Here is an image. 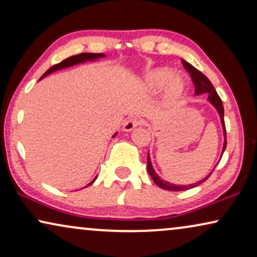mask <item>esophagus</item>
Here are the masks:
<instances>
[{"label":"esophagus","mask_w":257,"mask_h":257,"mask_svg":"<svg viewBox=\"0 0 257 257\" xmlns=\"http://www.w3.org/2000/svg\"><path fill=\"white\" fill-rule=\"evenodd\" d=\"M144 120L143 119H139V118H132L130 119V120L125 121L124 126H122V130H124L125 132H131L135 130L137 126H139L140 124H143Z\"/></svg>","instance_id":"obj_1"}]
</instances>
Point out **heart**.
I'll use <instances>...</instances> for the list:
<instances>
[{
  "label": "heart",
  "mask_w": 257,
  "mask_h": 257,
  "mask_svg": "<svg viewBox=\"0 0 257 257\" xmlns=\"http://www.w3.org/2000/svg\"><path fill=\"white\" fill-rule=\"evenodd\" d=\"M147 86L153 90L163 89L167 85V97L170 99H177L184 93L185 82L179 75H174V72L170 69H156L151 71L146 76Z\"/></svg>",
  "instance_id": "heart-1"
}]
</instances>
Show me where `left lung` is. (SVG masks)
<instances>
[{
	"label": "left lung",
	"instance_id": "8db88e82",
	"mask_svg": "<svg viewBox=\"0 0 257 257\" xmlns=\"http://www.w3.org/2000/svg\"><path fill=\"white\" fill-rule=\"evenodd\" d=\"M182 64H184L185 69L187 70L188 73L192 77V80H193V83H194V86H195V94H196V96H199V94H202V93L208 94V98H207V99H208L209 103L216 108L217 113H219V115H220V120H221V125H222L223 137H224L222 153H221V154H223L224 150H226V146H227V138H226V125H224V119H223L224 111H223L222 100H221L219 94H217L215 89H214L213 84L210 83V80L207 78V77L203 75L202 72H200L198 69H195L194 66H193L192 64H189L188 62L182 61ZM221 157H222V156H221ZM214 168H215V167H214ZM214 168L212 170V172L214 171ZM147 171H149L151 178H152V180L156 182L157 186H159V187L163 188V189H166V191H172V192L187 191V189L194 188V187H196V186L201 185L202 182H205L207 179L210 177V174H212V172H210V173L207 175L206 178L201 179L200 181H196L195 184H191V185H175V184H172V182L165 181L164 179H161L159 175L156 173V171H154V168L152 166V163H151L150 153H149V156H147Z\"/></svg>",
	"mask_w": 257,
	"mask_h": 257
}]
</instances>
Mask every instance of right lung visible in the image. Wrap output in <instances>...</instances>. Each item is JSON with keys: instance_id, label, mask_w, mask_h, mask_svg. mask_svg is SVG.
Wrapping results in <instances>:
<instances>
[{"instance_id": "1", "label": "right lung", "mask_w": 257, "mask_h": 257, "mask_svg": "<svg viewBox=\"0 0 257 257\" xmlns=\"http://www.w3.org/2000/svg\"><path fill=\"white\" fill-rule=\"evenodd\" d=\"M103 57H105L104 54H91V52H83V54H78V55L71 56V57L64 59V61H62L61 63H58V64L51 66V68L49 69L48 71L45 72L44 75L41 77V79L44 78L45 76L50 75V73H52V72L57 71V70H62V69H65V68H70V66H73V65H77V64H82V63H85V62H93V61H97V59L103 58ZM41 79H40V80H41ZM115 136H117V132H115L114 135L112 136V138H114ZM96 179H97V177L94 178L93 180L91 181L89 185H86V187H87V186H90L91 184H93ZM84 188H85V187H84Z\"/></svg>"}]
</instances>
